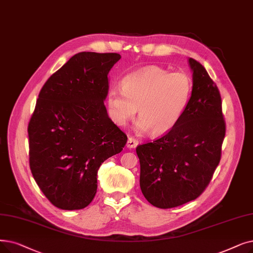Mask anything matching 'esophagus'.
I'll return each mask as SVG.
<instances>
[{"instance_id": "esophagus-1", "label": "esophagus", "mask_w": 253, "mask_h": 253, "mask_svg": "<svg viewBox=\"0 0 253 253\" xmlns=\"http://www.w3.org/2000/svg\"><path fill=\"white\" fill-rule=\"evenodd\" d=\"M137 145H138V140L135 139V138L132 137V136H130V137L128 138L127 144H126V146H127L128 149H134V148L137 147Z\"/></svg>"}]
</instances>
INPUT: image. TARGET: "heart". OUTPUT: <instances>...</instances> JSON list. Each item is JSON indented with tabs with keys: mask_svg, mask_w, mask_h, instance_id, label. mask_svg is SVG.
Wrapping results in <instances>:
<instances>
[{
	"mask_svg": "<svg viewBox=\"0 0 253 253\" xmlns=\"http://www.w3.org/2000/svg\"><path fill=\"white\" fill-rule=\"evenodd\" d=\"M193 82L186 72L170 73L157 66H148L128 74L122 90L112 87L107 102L116 123L124 126L136 116L137 129L151 136H160L172 129L187 108Z\"/></svg>",
	"mask_w": 253,
	"mask_h": 253,
	"instance_id": "1",
	"label": "heart"
}]
</instances>
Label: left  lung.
Wrapping results in <instances>:
<instances>
[{"label":"left lung","instance_id":"left-lung-1","mask_svg":"<svg viewBox=\"0 0 253 253\" xmlns=\"http://www.w3.org/2000/svg\"><path fill=\"white\" fill-rule=\"evenodd\" d=\"M188 62L193 89L183 117L168 133L136 148L141 192L160 209L197 199L221 158L225 122L220 93L200 62Z\"/></svg>","mask_w":253,"mask_h":253}]
</instances>
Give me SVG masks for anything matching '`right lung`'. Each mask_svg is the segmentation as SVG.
<instances>
[{
    "label": "right lung",
    "instance_id": "add662e5",
    "mask_svg": "<svg viewBox=\"0 0 253 253\" xmlns=\"http://www.w3.org/2000/svg\"><path fill=\"white\" fill-rule=\"evenodd\" d=\"M120 59L116 52L76 53L39 93L28 126L30 169L43 194L62 210L90 205L98 169L127 142L103 102L108 72Z\"/></svg>",
    "mask_w": 253,
    "mask_h": 253
}]
</instances>
